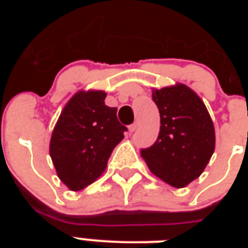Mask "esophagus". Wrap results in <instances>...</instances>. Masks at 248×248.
Segmentation results:
<instances>
[{
  "label": "esophagus",
  "instance_id": "34e87169",
  "mask_svg": "<svg viewBox=\"0 0 248 248\" xmlns=\"http://www.w3.org/2000/svg\"><path fill=\"white\" fill-rule=\"evenodd\" d=\"M137 128H138V122H134L133 124L129 125V131H130V133H134V131L137 130Z\"/></svg>",
  "mask_w": 248,
  "mask_h": 248
}]
</instances>
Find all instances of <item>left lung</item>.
<instances>
[{
    "label": "left lung",
    "instance_id": "8db88e82",
    "mask_svg": "<svg viewBox=\"0 0 248 248\" xmlns=\"http://www.w3.org/2000/svg\"><path fill=\"white\" fill-rule=\"evenodd\" d=\"M153 100L160 113L159 137L140 154L159 179L185 187L214 154V123L200 97L185 84L154 89Z\"/></svg>",
    "mask_w": 248,
    "mask_h": 248
}]
</instances>
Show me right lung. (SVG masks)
Returning a JSON list of instances; mask_svg holds the SVG:
<instances>
[{
	"label": "right lung",
	"instance_id": "right-lung-1",
	"mask_svg": "<svg viewBox=\"0 0 248 248\" xmlns=\"http://www.w3.org/2000/svg\"><path fill=\"white\" fill-rule=\"evenodd\" d=\"M102 91L78 92L65 104L52 133L49 155L58 177L72 191L91 185L104 172L126 126L117 108L105 105Z\"/></svg>",
	"mask_w": 248,
	"mask_h": 248
}]
</instances>
